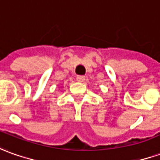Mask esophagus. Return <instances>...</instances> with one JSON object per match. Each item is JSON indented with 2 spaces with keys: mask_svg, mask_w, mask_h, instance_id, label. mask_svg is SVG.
<instances>
[{
  "mask_svg": "<svg viewBox=\"0 0 160 160\" xmlns=\"http://www.w3.org/2000/svg\"><path fill=\"white\" fill-rule=\"evenodd\" d=\"M77 81H79V82H83L84 80H86L85 79V76H82V75H79V76H77Z\"/></svg>",
  "mask_w": 160,
  "mask_h": 160,
  "instance_id": "esophagus-1",
  "label": "esophagus"
}]
</instances>
